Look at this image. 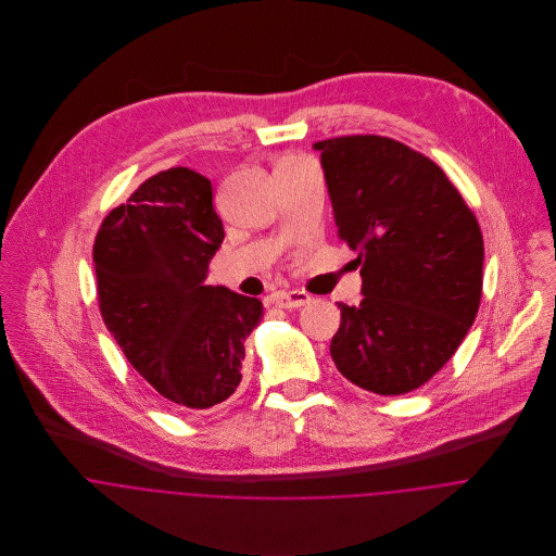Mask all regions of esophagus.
<instances>
[{"label":"esophagus","mask_w":556,"mask_h":556,"mask_svg":"<svg viewBox=\"0 0 556 556\" xmlns=\"http://www.w3.org/2000/svg\"><path fill=\"white\" fill-rule=\"evenodd\" d=\"M274 302L278 308H302L311 302V295L304 291H282L274 295Z\"/></svg>","instance_id":"34e87169"}]
</instances>
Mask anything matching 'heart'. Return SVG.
<instances>
[{"mask_svg":"<svg viewBox=\"0 0 556 556\" xmlns=\"http://www.w3.org/2000/svg\"><path fill=\"white\" fill-rule=\"evenodd\" d=\"M311 160L302 159V156H289V159L280 160L276 168H282V166H300V164H308Z\"/></svg>","mask_w":556,"mask_h":556,"instance_id":"1","label":"heart"}]
</instances>
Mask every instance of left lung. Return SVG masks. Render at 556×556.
<instances>
[{
    "instance_id": "1",
    "label": "left lung",
    "mask_w": 556,
    "mask_h": 556,
    "mask_svg": "<svg viewBox=\"0 0 556 556\" xmlns=\"http://www.w3.org/2000/svg\"><path fill=\"white\" fill-rule=\"evenodd\" d=\"M338 238L362 265L359 306L338 304L331 359L379 396L428 383L456 353L479 311L483 238L443 168L388 137L315 143Z\"/></svg>"
}]
</instances>
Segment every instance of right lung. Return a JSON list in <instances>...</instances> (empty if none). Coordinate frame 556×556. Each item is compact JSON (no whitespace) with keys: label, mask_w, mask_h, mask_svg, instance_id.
Returning a JSON list of instances; mask_svg holds the SVG:
<instances>
[{"label":"right lung","mask_w":556,"mask_h":556,"mask_svg":"<svg viewBox=\"0 0 556 556\" xmlns=\"http://www.w3.org/2000/svg\"><path fill=\"white\" fill-rule=\"evenodd\" d=\"M225 239L212 181L173 166L111 210L93 241L98 306L135 370L173 406L203 410L241 381L263 304L205 285Z\"/></svg>","instance_id":"1"}]
</instances>
